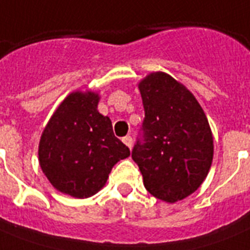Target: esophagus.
Masks as SVG:
<instances>
[{"label":"esophagus","mask_w":250,"mask_h":250,"mask_svg":"<svg viewBox=\"0 0 250 250\" xmlns=\"http://www.w3.org/2000/svg\"><path fill=\"white\" fill-rule=\"evenodd\" d=\"M123 143H125V144L127 145V146H128L129 149L132 148V137H131V136L123 137Z\"/></svg>","instance_id":"34e87169"}]
</instances>
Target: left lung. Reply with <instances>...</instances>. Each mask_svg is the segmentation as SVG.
<instances>
[{"label":"left lung","instance_id":"left-lung-1","mask_svg":"<svg viewBox=\"0 0 250 250\" xmlns=\"http://www.w3.org/2000/svg\"><path fill=\"white\" fill-rule=\"evenodd\" d=\"M145 118L132 149L149 193L176 202L205 180L213 161V135L204 110L186 86L165 72L139 84Z\"/></svg>","mask_w":250,"mask_h":250}]
</instances>
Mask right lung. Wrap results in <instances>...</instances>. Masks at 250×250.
Listing matches in <instances>:
<instances>
[{"label": "right lung", "mask_w": 250, "mask_h": 250, "mask_svg": "<svg viewBox=\"0 0 250 250\" xmlns=\"http://www.w3.org/2000/svg\"><path fill=\"white\" fill-rule=\"evenodd\" d=\"M97 93L74 92L48 122L39 145L41 170L62 193L93 196L105 186L113 166L129 156L114 136L109 117L98 113Z\"/></svg>", "instance_id": "right-lung-1"}]
</instances>
